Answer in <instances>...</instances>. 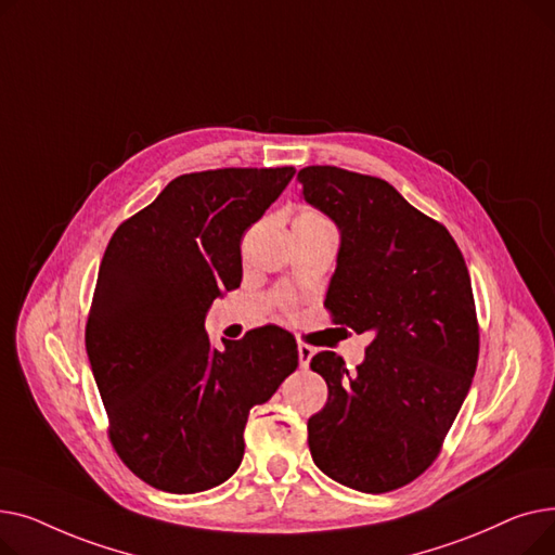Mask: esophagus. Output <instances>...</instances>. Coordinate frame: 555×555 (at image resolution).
Wrapping results in <instances>:
<instances>
[{
  "mask_svg": "<svg viewBox=\"0 0 555 555\" xmlns=\"http://www.w3.org/2000/svg\"><path fill=\"white\" fill-rule=\"evenodd\" d=\"M297 351H299V366H301V369H308V364H310V360H312V356H314V348H312L310 344H306V341H299Z\"/></svg>",
  "mask_w": 555,
  "mask_h": 555,
  "instance_id": "esophagus-1",
  "label": "esophagus"
}]
</instances>
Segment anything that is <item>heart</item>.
Masks as SVG:
<instances>
[{
  "instance_id": "b5f03b06",
  "label": "heart",
  "mask_w": 555,
  "mask_h": 555,
  "mask_svg": "<svg viewBox=\"0 0 555 555\" xmlns=\"http://www.w3.org/2000/svg\"><path fill=\"white\" fill-rule=\"evenodd\" d=\"M299 218H322V216H317V214H301ZM281 306H283V308H289V306H293V301H289L287 297H283V299H281Z\"/></svg>"
}]
</instances>
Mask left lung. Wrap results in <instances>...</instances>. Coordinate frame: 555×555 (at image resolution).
<instances>
[{
	"mask_svg": "<svg viewBox=\"0 0 555 555\" xmlns=\"http://www.w3.org/2000/svg\"><path fill=\"white\" fill-rule=\"evenodd\" d=\"M304 197L341 231L326 310L339 331L369 335L348 371L333 351L310 369L328 400L308 421L317 468L362 492H389L441 454L473 385L479 322L473 283L450 231L389 182L337 166L301 168Z\"/></svg>",
	"mask_w": 555,
	"mask_h": 555,
	"instance_id": "obj_1",
	"label": "left lung"
}]
</instances>
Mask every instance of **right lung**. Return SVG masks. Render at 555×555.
Instances as JSON below:
<instances>
[{"label": "right lung", "instance_id": "add662e5", "mask_svg": "<svg viewBox=\"0 0 555 555\" xmlns=\"http://www.w3.org/2000/svg\"><path fill=\"white\" fill-rule=\"evenodd\" d=\"M295 168H218L175 178L107 243L85 348L107 436L153 488L191 494L227 481L245 454L254 404L299 366L297 339L274 324L214 346L204 314L243 281V233Z\"/></svg>", "mask_w": 555, "mask_h": 555}]
</instances>
